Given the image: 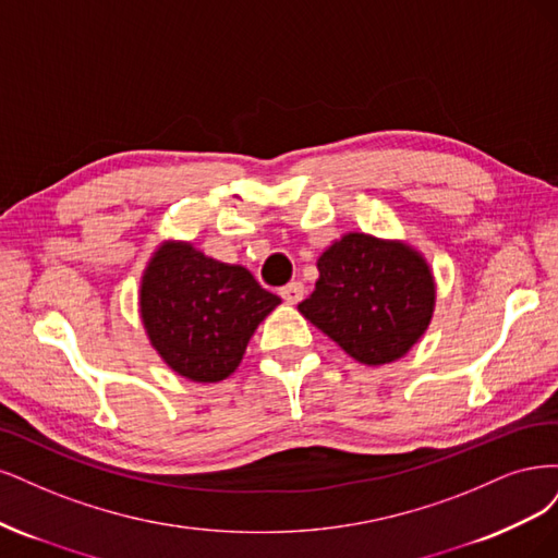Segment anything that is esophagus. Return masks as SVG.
Returning a JSON list of instances; mask_svg holds the SVG:
<instances>
[{"label": "esophagus", "mask_w": 558, "mask_h": 558, "mask_svg": "<svg viewBox=\"0 0 558 558\" xmlns=\"http://www.w3.org/2000/svg\"><path fill=\"white\" fill-rule=\"evenodd\" d=\"M280 296L287 303H299L303 299V284L301 282H290V284L280 287Z\"/></svg>", "instance_id": "esophagus-1"}]
</instances>
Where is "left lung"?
I'll list each match as a JSON object with an SVG mask.
<instances>
[{"instance_id":"1","label":"left lung","mask_w":558,"mask_h":558,"mask_svg":"<svg viewBox=\"0 0 558 558\" xmlns=\"http://www.w3.org/2000/svg\"><path fill=\"white\" fill-rule=\"evenodd\" d=\"M317 271L315 292L299 313L366 366L408 354L434 315L430 268L401 241L345 233L319 255Z\"/></svg>"}]
</instances>
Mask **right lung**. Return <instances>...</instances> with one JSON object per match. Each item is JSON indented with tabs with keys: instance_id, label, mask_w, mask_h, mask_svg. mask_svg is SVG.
<instances>
[{
	"instance_id": "1",
	"label": "right lung",
	"mask_w": 558,
	"mask_h": 558,
	"mask_svg": "<svg viewBox=\"0 0 558 558\" xmlns=\"http://www.w3.org/2000/svg\"><path fill=\"white\" fill-rule=\"evenodd\" d=\"M138 299L153 348L194 383H220L236 371L259 322L280 303L247 268L175 241L157 247Z\"/></svg>"
}]
</instances>
